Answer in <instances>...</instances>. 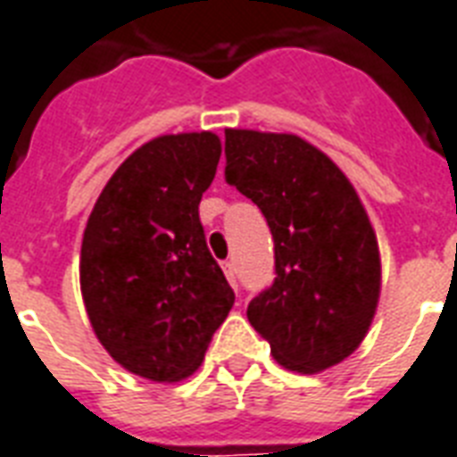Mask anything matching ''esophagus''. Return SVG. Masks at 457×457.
I'll return each mask as SVG.
<instances>
[{
	"label": "esophagus",
	"instance_id": "1",
	"mask_svg": "<svg viewBox=\"0 0 457 457\" xmlns=\"http://www.w3.org/2000/svg\"><path fill=\"white\" fill-rule=\"evenodd\" d=\"M222 270H225V275H228L229 285L237 287V268H235V263H232V261H225V263H222Z\"/></svg>",
	"mask_w": 457,
	"mask_h": 457
}]
</instances>
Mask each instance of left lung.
<instances>
[{
    "label": "left lung",
    "mask_w": 457,
    "mask_h": 457,
    "mask_svg": "<svg viewBox=\"0 0 457 457\" xmlns=\"http://www.w3.org/2000/svg\"><path fill=\"white\" fill-rule=\"evenodd\" d=\"M225 161L275 244V279L246 318L285 368H332L358 348L379 299L377 237L353 185L296 135L225 130Z\"/></svg>",
    "instance_id": "left-lung-1"
}]
</instances>
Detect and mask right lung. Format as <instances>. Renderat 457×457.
<instances>
[{"label":"right lung","instance_id":"obj_1","mask_svg":"<svg viewBox=\"0 0 457 457\" xmlns=\"http://www.w3.org/2000/svg\"><path fill=\"white\" fill-rule=\"evenodd\" d=\"M220 152L213 132L146 142L106 182L82 237L80 289L95 334L113 361L152 382L192 375L235 303L199 220Z\"/></svg>","mask_w":457,"mask_h":457}]
</instances>
